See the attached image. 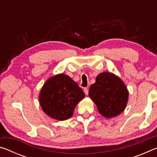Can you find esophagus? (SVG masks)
I'll return each mask as SVG.
<instances>
[{
	"label": "esophagus",
	"mask_w": 157,
	"mask_h": 157,
	"mask_svg": "<svg viewBox=\"0 0 157 157\" xmlns=\"http://www.w3.org/2000/svg\"><path fill=\"white\" fill-rule=\"evenodd\" d=\"M84 93H85V94L88 95V94H89V90H88V89H87V88H84Z\"/></svg>",
	"instance_id": "1"
}]
</instances>
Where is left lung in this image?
Listing matches in <instances>:
<instances>
[{
	"label": "left lung",
	"mask_w": 157,
	"mask_h": 157,
	"mask_svg": "<svg viewBox=\"0 0 157 157\" xmlns=\"http://www.w3.org/2000/svg\"><path fill=\"white\" fill-rule=\"evenodd\" d=\"M89 96L96 105L102 116L110 118L121 114L125 109L129 91L122 79L110 72H103L91 85Z\"/></svg>",
	"instance_id": "obj_1"
}]
</instances>
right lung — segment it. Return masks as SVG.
Instances as JSON below:
<instances>
[{"mask_svg": "<svg viewBox=\"0 0 157 157\" xmlns=\"http://www.w3.org/2000/svg\"><path fill=\"white\" fill-rule=\"evenodd\" d=\"M85 97L84 91L70 77L60 73L50 77L39 93L42 110L50 118L65 121L73 116L76 105Z\"/></svg>", "mask_w": 157, "mask_h": 157, "instance_id": "add662e5", "label": "right lung"}]
</instances>
